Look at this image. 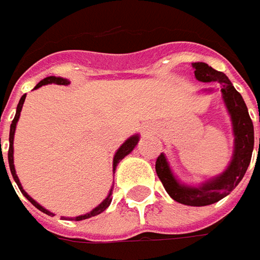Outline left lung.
Listing matches in <instances>:
<instances>
[{
    "mask_svg": "<svg viewBox=\"0 0 260 260\" xmlns=\"http://www.w3.org/2000/svg\"><path fill=\"white\" fill-rule=\"evenodd\" d=\"M192 68L195 69V78L200 82L220 84L221 98L224 101L227 113L230 115L233 136H235V149H233L232 160L221 174L207 179L198 186L179 182L171 169L165 153H160V156L156 159V174L165 186L166 192L176 203L192 205V207H203V205L214 204L221 198L227 197L243 179L246 171L250 165L253 145H255V135H253V123L250 120L247 107L242 95L236 91L233 84L230 82V79L223 72L215 71L204 62H195L192 63ZM204 92H213V89H204Z\"/></svg>",
    "mask_w": 260,
    "mask_h": 260,
    "instance_id": "1",
    "label": "left lung"
}]
</instances>
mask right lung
Segmentation results:
<instances>
[{"label":"right lung","mask_w":260,"mask_h":260,"mask_svg":"<svg viewBox=\"0 0 260 260\" xmlns=\"http://www.w3.org/2000/svg\"><path fill=\"white\" fill-rule=\"evenodd\" d=\"M47 84H56V85H69V81L65 79V78H60V76H47L45 78L43 81H40L37 85L35 86V89L37 88H40V86L47 85ZM24 100H25V95L21 96V100L18 101V105H17V111H15V117L14 120H13V123H11V127H10V149H8V164H10V171H11V175H13V178H14L15 184L17 186L20 188V191H21V194L24 195L25 198L31 203V204L35 205L37 210H40L42 213H45L47 215H55L53 213H50L49 210H46L45 207H42V205L39 204L36 200H33L30 195L25 192L24 189H23V185L20 182V179H18V176L15 174V168H14V133H15V127H17V121H18V118H20V113H21V108H23V104H24ZM139 140H140V136L139 135H133L130 136L127 140H125L123 145L118 147V150L115 152L114 159H113V172H115V168L118 165V162L121 160V159H124V156H127L128 153H132V150L135 149L136 145L139 143ZM0 149H1V139H0ZM3 162H4V159H3ZM5 168V166H4ZM5 174H7V169H5ZM8 176V174H7ZM10 179V178H8ZM11 182V181H10ZM13 185V184H11ZM111 192H113V188L110 189V192L107 195V198H105L104 201L101 203L100 205H96L94 210H91L89 213H86V214L82 215H78V217H62V218H68V220H75V221H81V220H85V218H89V217H94V215L101 214L103 211H105L107 208H108V205L111 204Z\"/></svg>","instance_id":"obj_1"}]
</instances>
